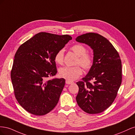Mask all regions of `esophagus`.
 I'll use <instances>...</instances> for the list:
<instances>
[{"mask_svg": "<svg viewBox=\"0 0 135 135\" xmlns=\"http://www.w3.org/2000/svg\"><path fill=\"white\" fill-rule=\"evenodd\" d=\"M65 82H66V83L67 84H72V83H74L73 81L69 80H66V81H65Z\"/></svg>", "mask_w": 135, "mask_h": 135, "instance_id": "obj_1", "label": "esophagus"}]
</instances>
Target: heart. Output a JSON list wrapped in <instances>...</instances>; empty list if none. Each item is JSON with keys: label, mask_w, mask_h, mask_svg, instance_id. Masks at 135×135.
Masks as SVG:
<instances>
[{"label": "heart", "mask_w": 135, "mask_h": 135, "mask_svg": "<svg viewBox=\"0 0 135 135\" xmlns=\"http://www.w3.org/2000/svg\"><path fill=\"white\" fill-rule=\"evenodd\" d=\"M70 50L78 56L76 64H79L84 70H88L93 64V57L86 52L87 49L82 44H75L71 47ZM55 61L56 64L62 65L64 60V51L61 49L56 53L55 55ZM60 76L69 80H75L77 79L81 74L82 69L80 65L75 66H64L60 68L59 70Z\"/></svg>", "instance_id": "b5f03b06"}]
</instances>
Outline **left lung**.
Masks as SVG:
<instances>
[{"label":"left lung","instance_id":"8db88e82","mask_svg":"<svg viewBox=\"0 0 135 135\" xmlns=\"http://www.w3.org/2000/svg\"><path fill=\"white\" fill-rule=\"evenodd\" d=\"M76 40L91 47L94 56L88 74L76 82L79 87L77 104L88 114L100 113L112 104L120 86V56L112 44L99 34L88 32L78 36Z\"/></svg>","mask_w":135,"mask_h":135}]
</instances>
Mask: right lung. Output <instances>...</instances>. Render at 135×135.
Segmentation results:
<instances>
[{"instance_id":"right-lung-1","label":"right lung","mask_w":135,"mask_h":135,"mask_svg":"<svg viewBox=\"0 0 135 135\" xmlns=\"http://www.w3.org/2000/svg\"><path fill=\"white\" fill-rule=\"evenodd\" d=\"M71 39L69 35L39 32L16 51L11 78L16 99L27 112L44 115L57 104L65 80L48 78L57 72L56 53Z\"/></svg>"}]
</instances>
